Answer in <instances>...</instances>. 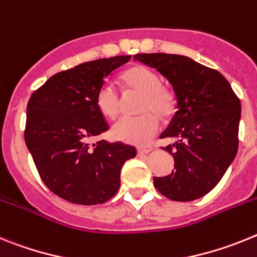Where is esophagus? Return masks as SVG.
Listing matches in <instances>:
<instances>
[{"label":"esophagus","instance_id":"esophagus-1","mask_svg":"<svg viewBox=\"0 0 257 257\" xmlns=\"http://www.w3.org/2000/svg\"><path fill=\"white\" fill-rule=\"evenodd\" d=\"M153 150V149H145V147H140L137 150V154L138 155H145V154H149L150 151Z\"/></svg>","mask_w":257,"mask_h":257}]
</instances>
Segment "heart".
Returning <instances> with one entry per match:
<instances>
[{
	"label": "heart",
	"instance_id": "b5f03b06",
	"mask_svg": "<svg viewBox=\"0 0 257 257\" xmlns=\"http://www.w3.org/2000/svg\"><path fill=\"white\" fill-rule=\"evenodd\" d=\"M129 90L142 93L137 117H122L112 126V137L125 144L144 146L155 137L160 128L159 117H168L175 110V95L160 84L159 75L146 66L131 67L121 76ZM95 103L102 115L115 119L121 110V97L112 81H104L95 95Z\"/></svg>",
	"mask_w": 257,
	"mask_h": 257
}]
</instances>
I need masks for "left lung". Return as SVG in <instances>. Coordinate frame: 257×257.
Segmentation results:
<instances>
[{"instance_id": "left-lung-1", "label": "left lung", "mask_w": 257, "mask_h": 257, "mask_svg": "<svg viewBox=\"0 0 257 257\" xmlns=\"http://www.w3.org/2000/svg\"><path fill=\"white\" fill-rule=\"evenodd\" d=\"M172 84L177 111L160 138H177L164 150L175 171L154 177L160 194L176 202L202 198L220 182L238 151L240 101L221 73L177 54H136Z\"/></svg>"}]
</instances>
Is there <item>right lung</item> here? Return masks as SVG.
<instances>
[{"label": "right lung", "mask_w": 257, "mask_h": 257, "mask_svg": "<svg viewBox=\"0 0 257 257\" xmlns=\"http://www.w3.org/2000/svg\"><path fill=\"white\" fill-rule=\"evenodd\" d=\"M131 55L85 62L55 73L33 91L27 106L24 140L44 184L75 204L111 199L120 187L124 163L136 149L121 142L90 141L108 131L95 95L104 77Z\"/></svg>", "instance_id": "obj_1"}]
</instances>
